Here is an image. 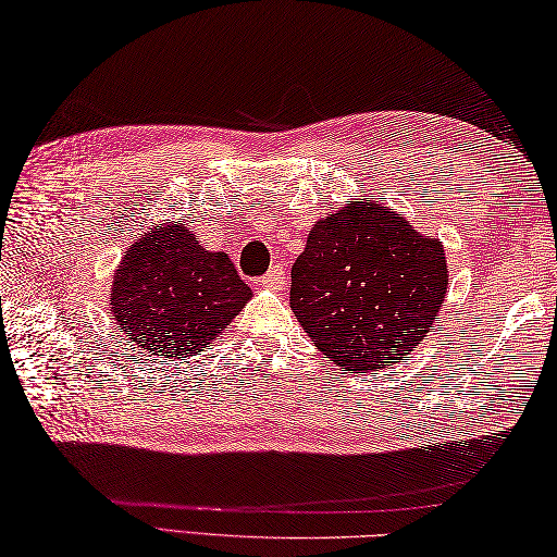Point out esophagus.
Returning <instances> with one entry per match:
<instances>
[{
    "label": "esophagus",
    "instance_id": "esophagus-1",
    "mask_svg": "<svg viewBox=\"0 0 557 557\" xmlns=\"http://www.w3.org/2000/svg\"><path fill=\"white\" fill-rule=\"evenodd\" d=\"M262 283H264L267 288H271V290H281L283 283H286V269H283V267H274L271 271H267Z\"/></svg>",
    "mask_w": 557,
    "mask_h": 557
}]
</instances>
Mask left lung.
Instances as JSON below:
<instances>
[{"instance_id": "8db88e82", "label": "left lung", "mask_w": 557, "mask_h": 557, "mask_svg": "<svg viewBox=\"0 0 557 557\" xmlns=\"http://www.w3.org/2000/svg\"><path fill=\"white\" fill-rule=\"evenodd\" d=\"M445 247L377 201H350L312 225L290 269V308L338 368L374 374L404 360L437 322Z\"/></svg>"}]
</instances>
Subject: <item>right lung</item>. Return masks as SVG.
<instances>
[{
    "label": "right lung",
    "mask_w": 557,
    "mask_h": 557,
    "mask_svg": "<svg viewBox=\"0 0 557 557\" xmlns=\"http://www.w3.org/2000/svg\"><path fill=\"white\" fill-rule=\"evenodd\" d=\"M252 298L225 252H209L183 221L156 223L112 276L110 317L127 344L158 362L185 360L215 342Z\"/></svg>",
    "instance_id": "right-lung-1"
}]
</instances>
